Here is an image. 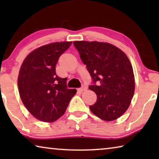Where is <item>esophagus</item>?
<instances>
[{
	"instance_id": "1",
	"label": "esophagus",
	"mask_w": 159,
	"mask_h": 159,
	"mask_svg": "<svg viewBox=\"0 0 159 159\" xmlns=\"http://www.w3.org/2000/svg\"><path fill=\"white\" fill-rule=\"evenodd\" d=\"M86 90H87V87H86L85 85H83L81 88H79V92H80V93H82V92H83V91H85Z\"/></svg>"
}]
</instances>
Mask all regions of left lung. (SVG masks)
Returning a JSON list of instances; mask_svg holds the SVG:
<instances>
[{
	"instance_id": "obj_1",
	"label": "left lung",
	"mask_w": 159,
	"mask_h": 159,
	"mask_svg": "<svg viewBox=\"0 0 159 159\" xmlns=\"http://www.w3.org/2000/svg\"><path fill=\"white\" fill-rule=\"evenodd\" d=\"M94 83L97 95L90 111L102 120L111 121L127 111L134 93L133 69L127 55L115 45L98 41H74Z\"/></svg>"
}]
</instances>
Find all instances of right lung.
Instances as JSON below:
<instances>
[{"label":"right lung","instance_id":"right-lung-1","mask_svg":"<svg viewBox=\"0 0 159 159\" xmlns=\"http://www.w3.org/2000/svg\"><path fill=\"white\" fill-rule=\"evenodd\" d=\"M71 41L55 42L36 48L21 64L17 85L20 95L28 111L43 122L52 123L65 112L76 89L66 88V78L56 75L59 57Z\"/></svg>","mask_w":159,"mask_h":159}]
</instances>
